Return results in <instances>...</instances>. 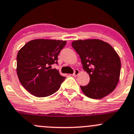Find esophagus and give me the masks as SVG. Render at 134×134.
<instances>
[{
	"label": "esophagus",
	"instance_id": "obj_1",
	"mask_svg": "<svg viewBox=\"0 0 134 134\" xmlns=\"http://www.w3.org/2000/svg\"><path fill=\"white\" fill-rule=\"evenodd\" d=\"M80 73L79 71H78V69H75V71H74V73L72 74V75L74 76H76L78 75V74Z\"/></svg>",
	"mask_w": 134,
	"mask_h": 134
}]
</instances>
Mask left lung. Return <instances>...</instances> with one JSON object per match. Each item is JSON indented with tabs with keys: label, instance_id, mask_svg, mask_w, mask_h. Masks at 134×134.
Segmentation results:
<instances>
[{
	"label": "left lung",
	"instance_id": "obj_1",
	"mask_svg": "<svg viewBox=\"0 0 134 134\" xmlns=\"http://www.w3.org/2000/svg\"><path fill=\"white\" fill-rule=\"evenodd\" d=\"M72 47L90 77L87 86H80L85 95L100 99L111 93L119 82L121 67V59L114 48L99 40L74 41Z\"/></svg>",
	"mask_w": 134,
	"mask_h": 134
}]
</instances>
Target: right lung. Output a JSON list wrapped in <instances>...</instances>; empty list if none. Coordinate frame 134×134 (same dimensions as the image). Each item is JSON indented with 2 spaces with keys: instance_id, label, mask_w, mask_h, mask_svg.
<instances>
[{
  "instance_id": "add662e5",
  "label": "right lung",
  "mask_w": 134,
  "mask_h": 134,
  "mask_svg": "<svg viewBox=\"0 0 134 134\" xmlns=\"http://www.w3.org/2000/svg\"><path fill=\"white\" fill-rule=\"evenodd\" d=\"M66 41L34 40L28 42L18 52L17 73L22 86L37 97H45L56 93L65 77L58 70L51 69L58 65V56Z\"/></svg>"
}]
</instances>
